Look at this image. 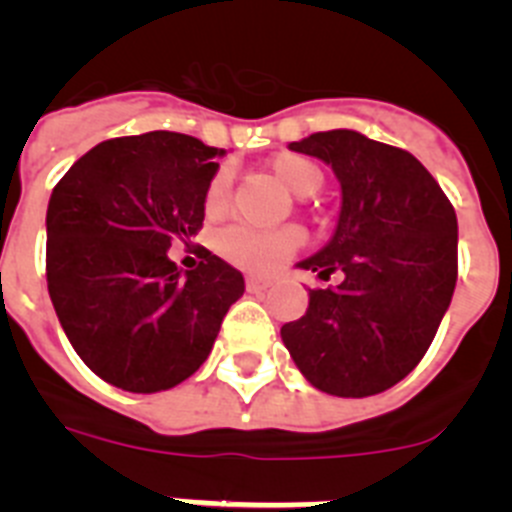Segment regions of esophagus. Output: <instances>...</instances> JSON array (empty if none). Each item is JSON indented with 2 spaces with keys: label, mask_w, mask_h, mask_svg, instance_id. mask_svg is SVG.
I'll list each match as a JSON object with an SVG mask.
<instances>
[{
  "label": "esophagus",
  "mask_w": 512,
  "mask_h": 512,
  "mask_svg": "<svg viewBox=\"0 0 512 512\" xmlns=\"http://www.w3.org/2000/svg\"><path fill=\"white\" fill-rule=\"evenodd\" d=\"M271 287V279L264 277H248L246 279V289L248 292H264V289Z\"/></svg>",
  "instance_id": "34e87169"
}]
</instances>
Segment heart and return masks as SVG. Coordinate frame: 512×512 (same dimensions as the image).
I'll return each mask as SVG.
<instances>
[{
	"instance_id": "obj_1",
	"label": "heart",
	"mask_w": 512,
	"mask_h": 512,
	"mask_svg": "<svg viewBox=\"0 0 512 512\" xmlns=\"http://www.w3.org/2000/svg\"><path fill=\"white\" fill-rule=\"evenodd\" d=\"M269 169L297 197H310L325 182L320 164H315L312 158L300 156V153H279L269 161ZM230 184H233V179H230L228 169L215 171L205 189L207 215H217L228 207ZM300 243L302 235L295 228L259 230L248 228V225H230V228L220 230L215 238V248L223 259L251 271H274L300 248Z\"/></svg>"
}]
</instances>
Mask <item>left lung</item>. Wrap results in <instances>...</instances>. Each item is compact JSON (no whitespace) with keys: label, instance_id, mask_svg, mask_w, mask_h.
Returning <instances> with one entry per match:
<instances>
[{"label":"left lung","instance_id":"1","mask_svg":"<svg viewBox=\"0 0 512 512\" xmlns=\"http://www.w3.org/2000/svg\"><path fill=\"white\" fill-rule=\"evenodd\" d=\"M336 171L338 228L302 269L336 287L310 289L307 312L282 341L312 387L369 397L408 377L425 356L456 287V212L413 153L328 130L289 143Z\"/></svg>","mask_w":512,"mask_h":512}]
</instances>
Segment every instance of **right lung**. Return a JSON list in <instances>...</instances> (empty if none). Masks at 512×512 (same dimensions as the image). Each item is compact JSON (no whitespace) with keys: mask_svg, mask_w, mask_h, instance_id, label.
I'll list each match as a JSON object with an SVG mask.
<instances>
[{"mask_svg":"<svg viewBox=\"0 0 512 512\" xmlns=\"http://www.w3.org/2000/svg\"><path fill=\"white\" fill-rule=\"evenodd\" d=\"M223 148L153 130L104 140L53 187L45 277L66 336L104 382L161 392L210 356L241 271L197 248L184 271L166 256L205 220V189Z\"/></svg>","mask_w":512,"mask_h":512,"instance_id":"add662e5","label":"right lung"}]
</instances>
